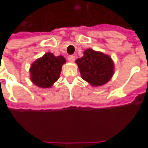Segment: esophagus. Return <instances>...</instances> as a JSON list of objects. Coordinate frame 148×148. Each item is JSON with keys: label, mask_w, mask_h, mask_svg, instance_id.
Returning a JSON list of instances; mask_svg holds the SVG:
<instances>
[{"label": "esophagus", "mask_w": 148, "mask_h": 148, "mask_svg": "<svg viewBox=\"0 0 148 148\" xmlns=\"http://www.w3.org/2000/svg\"><path fill=\"white\" fill-rule=\"evenodd\" d=\"M68 61H70V62L73 63L75 61V56H68Z\"/></svg>", "instance_id": "34e87169"}]
</instances>
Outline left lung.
I'll use <instances>...</instances> for the list:
<instances>
[{
    "label": "left lung",
    "mask_w": 148,
    "mask_h": 148,
    "mask_svg": "<svg viewBox=\"0 0 148 148\" xmlns=\"http://www.w3.org/2000/svg\"><path fill=\"white\" fill-rule=\"evenodd\" d=\"M84 56L75 61L84 80L92 87H99L108 83L114 74V62L108 55L85 49Z\"/></svg>",
    "instance_id": "1"
}]
</instances>
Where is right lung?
I'll return each mask as SVG.
<instances>
[{
  "instance_id": "1",
  "label": "right lung",
  "mask_w": 148,
  "mask_h": 148,
  "mask_svg": "<svg viewBox=\"0 0 148 148\" xmlns=\"http://www.w3.org/2000/svg\"><path fill=\"white\" fill-rule=\"evenodd\" d=\"M66 59L62 56H55L47 53L38 58L29 68L30 80L37 87L49 88L59 78L61 68Z\"/></svg>"
}]
</instances>
